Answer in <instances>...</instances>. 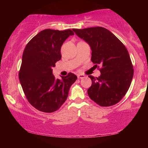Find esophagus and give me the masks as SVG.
Listing matches in <instances>:
<instances>
[{
	"mask_svg": "<svg viewBox=\"0 0 148 148\" xmlns=\"http://www.w3.org/2000/svg\"><path fill=\"white\" fill-rule=\"evenodd\" d=\"M85 77H86V76H85V75H84V74H78V75H77V78H78V79H83V78H84Z\"/></svg>",
	"mask_w": 148,
	"mask_h": 148,
	"instance_id": "1",
	"label": "esophagus"
}]
</instances>
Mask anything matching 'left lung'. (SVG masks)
I'll use <instances>...</instances> for the list:
<instances>
[{
    "label": "left lung",
    "mask_w": 148,
    "mask_h": 148,
    "mask_svg": "<svg viewBox=\"0 0 148 148\" xmlns=\"http://www.w3.org/2000/svg\"><path fill=\"white\" fill-rule=\"evenodd\" d=\"M73 31L91 47V61L101 76H89L92 81L87 90L90 99L101 106H110L123 98L131 86L134 69L126 47L108 30L101 27Z\"/></svg>",
    "instance_id": "left-lung-1"
}]
</instances>
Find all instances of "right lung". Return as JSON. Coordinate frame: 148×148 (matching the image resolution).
<instances>
[{"instance_id":"1","label":"right lung","mask_w":148,"mask_h":148,"mask_svg":"<svg viewBox=\"0 0 148 148\" xmlns=\"http://www.w3.org/2000/svg\"><path fill=\"white\" fill-rule=\"evenodd\" d=\"M71 29H45L34 36L24 49L19 78L27 101L39 111L51 113L68 97L70 87L77 79L73 73L56 79L52 68L61 59V48Z\"/></svg>"}]
</instances>
